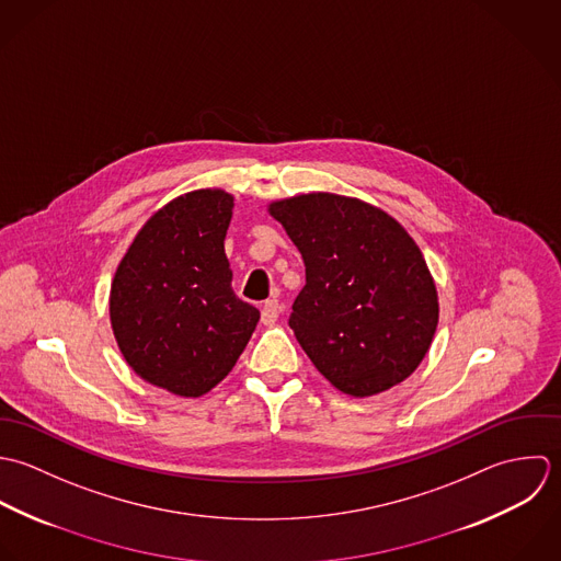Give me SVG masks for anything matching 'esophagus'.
I'll return each mask as SVG.
<instances>
[{
    "label": "esophagus",
    "instance_id": "34e87169",
    "mask_svg": "<svg viewBox=\"0 0 561 561\" xmlns=\"http://www.w3.org/2000/svg\"><path fill=\"white\" fill-rule=\"evenodd\" d=\"M279 314H282V306L275 299H271L262 306V323L264 325H273L279 319Z\"/></svg>",
    "mask_w": 561,
    "mask_h": 561
}]
</instances>
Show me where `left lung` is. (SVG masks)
<instances>
[{"label":"left lung","instance_id":"8db88e82","mask_svg":"<svg viewBox=\"0 0 561 561\" xmlns=\"http://www.w3.org/2000/svg\"><path fill=\"white\" fill-rule=\"evenodd\" d=\"M306 264L290 328L319 373L351 397L408 379L438 328V290L405 227L334 193L273 202Z\"/></svg>","mask_w":561,"mask_h":561}]
</instances>
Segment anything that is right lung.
<instances>
[{
	"mask_svg": "<svg viewBox=\"0 0 561 561\" xmlns=\"http://www.w3.org/2000/svg\"><path fill=\"white\" fill-rule=\"evenodd\" d=\"M231 210L221 188L175 197L140 227L114 273L111 323L125 362L178 397L224 381L260 321L231 290Z\"/></svg>",
	"mask_w": 561,
	"mask_h": 561,
	"instance_id": "add662e5",
	"label": "right lung"
}]
</instances>
